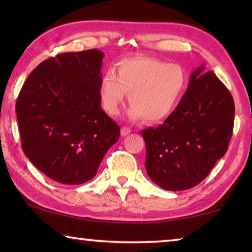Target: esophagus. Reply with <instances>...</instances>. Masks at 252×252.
Masks as SVG:
<instances>
[{"instance_id":"34e87169","label":"esophagus","mask_w":252,"mask_h":252,"mask_svg":"<svg viewBox=\"0 0 252 252\" xmlns=\"http://www.w3.org/2000/svg\"><path fill=\"white\" fill-rule=\"evenodd\" d=\"M130 133H131L130 127H127V126H122L121 127V135L122 136H126V135H129Z\"/></svg>"}]
</instances>
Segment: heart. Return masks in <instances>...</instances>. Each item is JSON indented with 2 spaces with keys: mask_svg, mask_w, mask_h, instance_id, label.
I'll return each instance as SVG.
<instances>
[{
  "mask_svg": "<svg viewBox=\"0 0 252 252\" xmlns=\"http://www.w3.org/2000/svg\"><path fill=\"white\" fill-rule=\"evenodd\" d=\"M187 84L181 65L148 57L125 59L119 62L117 73L109 70L102 76L100 99L106 112L114 116L127 93V118L156 123L176 110Z\"/></svg>",
  "mask_w": 252,
  "mask_h": 252,
  "instance_id": "1",
  "label": "heart"
}]
</instances>
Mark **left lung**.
I'll return each instance as SVG.
<instances>
[{
	"label": "left lung",
	"instance_id": "obj_1",
	"mask_svg": "<svg viewBox=\"0 0 252 252\" xmlns=\"http://www.w3.org/2000/svg\"><path fill=\"white\" fill-rule=\"evenodd\" d=\"M234 103L212 71L197 67L176 110L163 125L141 133L146 141V169L164 190L193 188L206 178L229 146Z\"/></svg>",
	"mask_w": 252,
	"mask_h": 252
}]
</instances>
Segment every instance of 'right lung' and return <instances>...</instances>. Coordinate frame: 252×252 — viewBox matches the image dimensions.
Listing matches in <instances>:
<instances>
[{
    "label": "right lung",
    "mask_w": 252,
    "mask_h": 252,
    "mask_svg": "<svg viewBox=\"0 0 252 252\" xmlns=\"http://www.w3.org/2000/svg\"><path fill=\"white\" fill-rule=\"evenodd\" d=\"M99 50L67 52L40 63L16 101L24 155L52 180L81 185L95 176L120 136L101 108Z\"/></svg>",
    "instance_id": "add662e5"
}]
</instances>
